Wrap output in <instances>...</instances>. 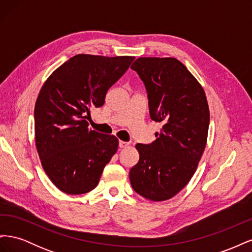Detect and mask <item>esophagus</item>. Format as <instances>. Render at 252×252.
Masks as SVG:
<instances>
[{
	"mask_svg": "<svg viewBox=\"0 0 252 252\" xmlns=\"http://www.w3.org/2000/svg\"><path fill=\"white\" fill-rule=\"evenodd\" d=\"M128 144H129V143H127V142L120 141V142H119V147H120V148H124V147H126V146H127Z\"/></svg>",
	"mask_w": 252,
	"mask_h": 252,
	"instance_id": "obj_1",
	"label": "esophagus"
}]
</instances>
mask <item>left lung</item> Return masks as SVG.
<instances>
[{
    "mask_svg": "<svg viewBox=\"0 0 252 252\" xmlns=\"http://www.w3.org/2000/svg\"><path fill=\"white\" fill-rule=\"evenodd\" d=\"M147 91L157 140L136 144L140 158L129 172L136 193L154 202L171 199L194 174L207 142L209 108L201 84L174 58H139L131 65Z\"/></svg>",
    "mask_w": 252,
    "mask_h": 252,
    "instance_id": "1",
    "label": "left lung"
}]
</instances>
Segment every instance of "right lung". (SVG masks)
<instances>
[{
  "instance_id": "right-lung-1",
  "label": "right lung",
  "mask_w": 252,
  "mask_h": 252,
  "mask_svg": "<svg viewBox=\"0 0 252 252\" xmlns=\"http://www.w3.org/2000/svg\"><path fill=\"white\" fill-rule=\"evenodd\" d=\"M133 60L77 55L44 83L34 106L35 146L43 169L61 191H91L117 152L116 136L91 130L87 120Z\"/></svg>"
}]
</instances>
